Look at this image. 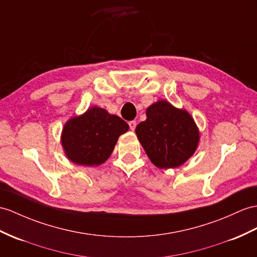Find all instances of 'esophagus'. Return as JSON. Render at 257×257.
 Wrapping results in <instances>:
<instances>
[{"label":"esophagus","instance_id":"1","mask_svg":"<svg viewBox=\"0 0 257 257\" xmlns=\"http://www.w3.org/2000/svg\"><path fill=\"white\" fill-rule=\"evenodd\" d=\"M128 125H130V128L132 130V131H134L135 127H136V122L135 121H130Z\"/></svg>","mask_w":257,"mask_h":257}]
</instances>
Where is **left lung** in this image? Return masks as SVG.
<instances>
[{"label":"left lung","instance_id":"1","mask_svg":"<svg viewBox=\"0 0 257 257\" xmlns=\"http://www.w3.org/2000/svg\"><path fill=\"white\" fill-rule=\"evenodd\" d=\"M147 118L136 126V135L153 164L160 169L177 168L198 145L199 134L189 112L161 101L150 105Z\"/></svg>","mask_w":257,"mask_h":257}]
</instances>
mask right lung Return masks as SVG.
Segmentation results:
<instances>
[{"instance_id": "obj_1", "label": "right lung", "mask_w": 257, "mask_h": 257, "mask_svg": "<svg viewBox=\"0 0 257 257\" xmlns=\"http://www.w3.org/2000/svg\"><path fill=\"white\" fill-rule=\"evenodd\" d=\"M128 131L120 116L93 107L67 121L62 133V146L67 158L81 166H99L107 160L118 136Z\"/></svg>"}]
</instances>
